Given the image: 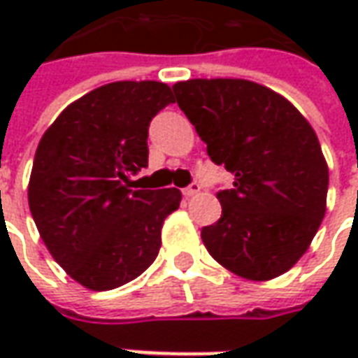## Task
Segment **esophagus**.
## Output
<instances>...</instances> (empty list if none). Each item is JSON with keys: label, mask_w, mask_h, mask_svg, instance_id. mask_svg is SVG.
<instances>
[{"label": "esophagus", "mask_w": 358, "mask_h": 358, "mask_svg": "<svg viewBox=\"0 0 358 358\" xmlns=\"http://www.w3.org/2000/svg\"><path fill=\"white\" fill-rule=\"evenodd\" d=\"M199 192H201V186H199L197 182H194L192 186H187L186 189H184V195H186V197H194V195H197Z\"/></svg>", "instance_id": "esophagus-1"}]
</instances>
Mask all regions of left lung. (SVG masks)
I'll use <instances>...</instances> for the list:
<instances>
[{"label": "left lung", "instance_id": "8db88e82", "mask_svg": "<svg viewBox=\"0 0 358 358\" xmlns=\"http://www.w3.org/2000/svg\"><path fill=\"white\" fill-rule=\"evenodd\" d=\"M178 107L210 161L232 172L201 240L238 276L266 282L305 255L326 215L328 164L313 126L284 95L243 78L176 82Z\"/></svg>", "mask_w": 358, "mask_h": 358}]
</instances>
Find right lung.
I'll return each mask as SVG.
<instances>
[{
	"mask_svg": "<svg viewBox=\"0 0 358 358\" xmlns=\"http://www.w3.org/2000/svg\"><path fill=\"white\" fill-rule=\"evenodd\" d=\"M169 103L163 82H110L71 103L38 143L30 213L51 257L88 289H115L148 270L164 218L180 207L176 187L130 182L148 166L149 122Z\"/></svg>",
	"mask_w": 358,
	"mask_h": 358,
	"instance_id": "add662e5",
	"label": "right lung"
}]
</instances>
